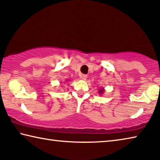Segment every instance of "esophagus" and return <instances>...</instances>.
<instances>
[{"instance_id": "1", "label": "esophagus", "mask_w": 160, "mask_h": 160, "mask_svg": "<svg viewBox=\"0 0 160 160\" xmlns=\"http://www.w3.org/2000/svg\"><path fill=\"white\" fill-rule=\"evenodd\" d=\"M80 78H82V79H83V80H86V78H87V75H86V74H82V75H80Z\"/></svg>"}]
</instances>
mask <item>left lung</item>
<instances>
[{
  "label": "left lung",
  "instance_id": "1",
  "mask_svg": "<svg viewBox=\"0 0 160 160\" xmlns=\"http://www.w3.org/2000/svg\"><path fill=\"white\" fill-rule=\"evenodd\" d=\"M100 93H102V90H101V91H100Z\"/></svg>",
  "mask_w": 160,
  "mask_h": 160
}]
</instances>
